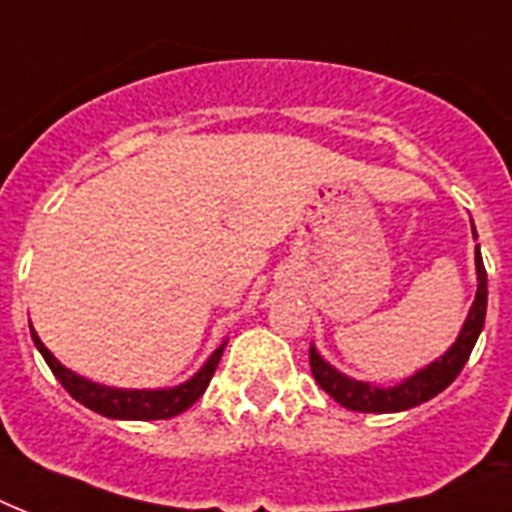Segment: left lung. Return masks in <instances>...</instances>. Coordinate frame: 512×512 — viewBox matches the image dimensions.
Here are the masks:
<instances>
[{
  "label": "left lung",
  "mask_w": 512,
  "mask_h": 512,
  "mask_svg": "<svg viewBox=\"0 0 512 512\" xmlns=\"http://www.w3.org/2000/svg\"><path fill=\"white\" fill-rule=\"evenodd\" d=\"M476 233V228H473ZM476 271H478V292L476 300H473V308L468 313V321L462 327L460 337L454 342L452 348L446 350L444 356L433 361L430 366H425L422 372H417L414 377H409L406 382L396 385V388H374L369 382L350 380L345 374H340L337 369L324 361V358L311 348V372L316 377V382L321 385V390H327L329 396L335 398L337 404H342L345 409H353V412H404V409H412L417 404H425L433 396H438L441 390H446L457 380V374L462 372V366L468 364L470 350L476 345L481 329H484L486 319V268L484 260H481V252L476 249Z\"/></svg>",
  "instance_id": "8db88e82"
}]
</instances>
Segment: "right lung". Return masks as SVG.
I'll return each instance as SVG.
<instances>
[{"label": "right lung", "mask_w": 512, "mask_h": 512, "mask_svg": "<svg viewBox=\"0 0 512 512\" xmlns=\"http://www.w3.org/2000/svg\"><path fill=\"white\" fill-rule=\"evenodd\" d=\"M31 340L44 356L47 366L52 374L58 377V382L71 393V396L84 404L92 412L103 414V417H114V420H170L175 414L185 412L188 406L201 398V393L207 390L209 380L217 369V361L223 356V345L209 356V361L201 366L199 372L193 374L191 380L177 385L170 390H119V388H106L98 382H90L79 377V374L68 372L66 366L60 364L58 358L52 356L50 350L44 348L42 340L36 337L31 329Z\"/></svg>", "instance_id": "add662e5"}]
</instances>
